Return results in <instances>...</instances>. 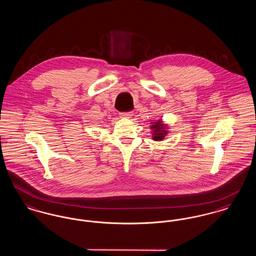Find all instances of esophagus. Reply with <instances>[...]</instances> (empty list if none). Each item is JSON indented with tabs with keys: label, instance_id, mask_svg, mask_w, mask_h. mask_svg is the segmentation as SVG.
<instances>
[{
	"label": "esophagus",
	"instance_id": "34e87169",
	"mask_svg": "<svg viewBox=\"0 0 256 256\" xmlns=\"http://www.w3.org/2000/svg\"><path fill=\"white\" fill-rule=\"evenodd\" d=\"M132 115H134L132 112H124L120 114V117L121 118H130V117H132Z\"/></svg>",
	"mask_w": 256,
	"mask_h": 256
}]
</instances>
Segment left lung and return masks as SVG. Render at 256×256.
<instances>
[{
    "instance_id": "obj_1",
    "label": "left lung",
    "mask_w": 256,
    "mask_h": 256,
    "mask_svg": "<svg viewBox=\"0 0 256 256\" xmlns=\"http://www.w3.org/2000/svg\"><path fill=\"white\" fill-rule=\"evenodd\" d=\"M150 124V128L152 130V139L154 141H162L169 134V126L162 121V119L152 121Z\"/></svg>"
}]
</instances>
